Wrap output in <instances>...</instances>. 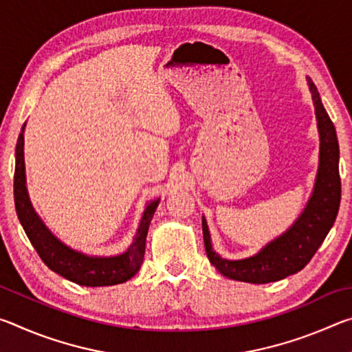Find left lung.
<instances>
[{"mask_svg":"<svg viewBox=\"0 0 352 352\" xmlns=\"http://www.w3.org/2000/svg\"><path fill=\"white\" fill-rule=\"evenodd\" d=\"M306 80L317 118L320 153L317 177L305 210L283 234L265 243L258 253L242 259H226L214 252L206 219L201 217L208 259L223 276L230 279L267 284L298 273L312 259L336 222L342 197V183L338 175L340 151L337 133L321 102L317 87L311 77H306Z\"/></svg>","mask_w":352,"mask_h":352,"instance_id":"8db88e82","label":"left lung"}]
</instances>
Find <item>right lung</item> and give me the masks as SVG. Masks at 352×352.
<instances>
[{
    "mask_svg": "<svg viewBox=\"0 0 352 352\" xmlns=\"http://www.w3.org/2000/svg\"><path fill=\"white\" fill-rule=\"evenodd\" d=\"M25 129L26 122L23 124L15 147V210L23 230L34 248L37 250L41 261L57 275L79 285H87V287L122 284L135 276L144 259L148 225L157 211L160 199L148 200L146 204L138 230L133 236V242L130 243L126 252L115 256H93L71 248L56 234H52V231L47 228L37 211L34 210L31 199H29L25 168Z\"/></svg>",
    "mask_w": 352,
    "mask_h": 352,
    "instance_id": "add662e5",
    "label": "right lung"
}]
</instances>
